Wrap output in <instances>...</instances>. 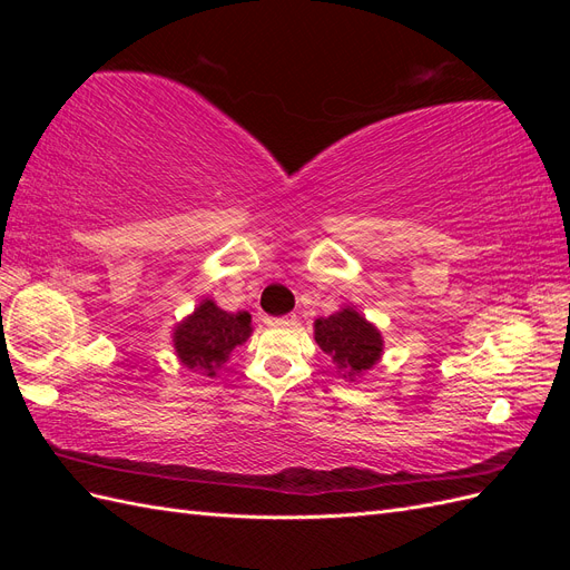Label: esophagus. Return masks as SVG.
Segmentation results:
<instances>
[{"mask_svg": "<svg viewBox=\"0 0 570 570\" xmlns=\"http://www.w3.org/2000/svg\"><path fill=\"white\" fill-rule=\"evenodd\" d=\"M295 323V316H278V318H268V325H292Z\"/></svg>", "mask_w": 570, "mask_h": 570, "instance_id": "esophagus-1", "label": "esophagus"}]
</instances>
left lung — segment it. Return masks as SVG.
<instances>
[{"mask_svg":"<svg viewBox=\"0 0 570 570\" xmlns=\"http://www.w3.org/2000/svg\"><path fill=\"white\" fill-rule=\"evenodd\" d=\"M318 347L350 375L368 371L383 352V337L354 308L316 321Z\"/></svg>","mask_w":570,"mask_h":570,"instance_id":"left-lung-1","label":"left lung"}]
</instances>
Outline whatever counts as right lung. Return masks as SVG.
<instances>
[{"mask_svg":"<svg viewBox=\"0 0 570 570\" xmlns=\"http://www.w3.org/2000/svg\"><path fill=\"white\" fill-rule=\"evenodd\" d=\"M252 335V316L247 312L228 314L212 299L197 306L174 333L178 358L187 368L214 375L228 361V354Z\"/></svg>","mask_w":570,"mask_h":570,"instance_id":"obj_1","label":"right lung"}]
</instances>
